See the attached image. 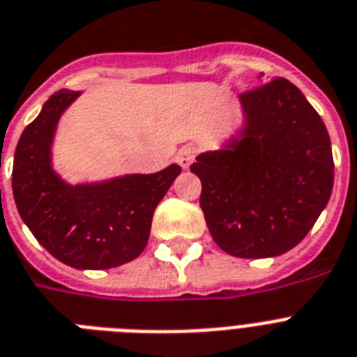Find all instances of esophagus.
<instances>
[{
    "label": "esophagus",
    "mask_w": 357,
    "mask_h": 357,
    "mask_svg": "<svg viewBox=\"0 0 357 357\" xmlns=\"http://www.w3.org/2000/svg\"><path fill=\"white\" fill-rule=\"evenodd\" d=\"M194 158H196V150H194V146H181L179 149V152L176 153V159H178V163L181 165V169L187 170L190 165H192Z\"/></svg>",
    "instance_id": "obj_1"
}]
</instances>
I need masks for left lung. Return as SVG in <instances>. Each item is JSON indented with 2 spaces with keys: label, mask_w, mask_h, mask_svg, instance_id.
<instances>
[{
  "label": "left lung",
  "mask_w": 357,
  "mask_h": 357,
  "mask_svg": "<svg viewBox=\"0 0 357 357\" xmlns=\"http://www.w3.org/2000/svg\"><path fill=\"white\" fill-rule=\"evenodd\" d=\"M238 100L240 130L222 149L199 153L190 172L202 181L199 205L220 249L238 259L279 257L299 244L328 204V132L286 78H271Z\"/></svg>",
  "instance_id": "left-lung-1"
}]
</instances>
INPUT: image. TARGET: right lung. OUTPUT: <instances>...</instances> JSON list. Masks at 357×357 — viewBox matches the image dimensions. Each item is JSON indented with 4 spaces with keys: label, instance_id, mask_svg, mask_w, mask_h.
<instances>
[{
    "label": "right lung",
    "instance_id": "1",
    "mask_svg": "<svg viewBox=\"0 0 357 357\" xmlns=\"http://www.w3.org/2000/svg\"><path fill=\"white\" fill-rule=\"evenodd\" d=\"M78 97L80 91L60 89L23 130L14 152V202L54 259L77 269L117 268L143 253L153 211L181 167L91 183L63 181L53 169V143L58 121Z\"/></svg>",
    "mask_w": 357,
    "mask_h": 357
}]
</instances>
